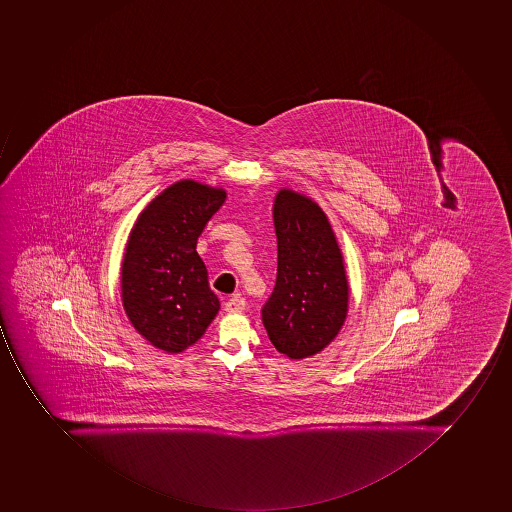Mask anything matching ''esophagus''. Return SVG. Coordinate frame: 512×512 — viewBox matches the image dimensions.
Instances as JSON below:
<instances>
[{
  "instance_id": "esophagus-1",
  "label": "esophagus",
  "mask_w": 512,
  "mask_h": 512,
  "mask_svg": "<svg viewBox=\"0 0 512 512\" xmlns=\"http://www.w3.org/2000/svg\"><path fill=\"white\" fill-rule=\"evenodd\" d=\"M245 305V298L240 297V295H233V297L228 298L227 303H225V311H227V313H238V311L245 310Z\"/></svg>"
}]
</instances>
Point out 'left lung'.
<instances>
[{"instance_id":"8db88e82","label":"left lung","mask_w":512,"mask_h":512,"mask_svg":"<svg viewBox=\"0 0 512 512\" xmlns=\"http://www.w3.org/2000/svg\"><path fill=\"white\" fill-rule=\"evenodd\" d=\"M277 280L262 323L280 353L301 360L339 334L348 310L344 262L331 224L316 202L280 189L275 198Z\"/></svg>"}]
</instances>
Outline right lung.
<instances>
[{"label": "right lung", "mask_w": 512, "mask_h": 512, "mask_svg": "<svg viewBox=\"0 0 512 512\" xmlns=\"http://www.w3.org/2000/svg\"><path fill=\"white\" fill-rule=\"evenodd\" d=\"M224 201V189L178 181L142 211L129 235L123 306L134 329L167 353L198 342L219 311L196 243Z\"/></svg>", "instance_id": "obj_1"}]
</instances>
